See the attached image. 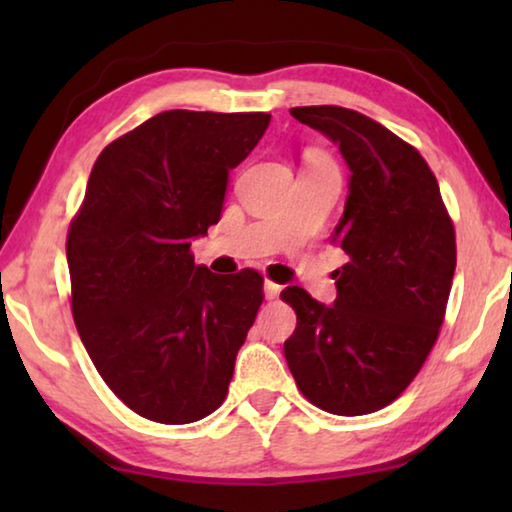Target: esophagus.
<instances>
[{"label":"esophagus","mask_w":512,"mask_h":512,"mask_svg":"<svg viewBox=\"0 0 512 512\" xmlns=\"http://www.w3.org/2000/svg\"><path fill=\"white\" fill-rule=\"evenodd\" d=\"M279 291H282V286L275 284V282H265L263 284V296L265 300H275L279 296Z\"/></svg>","instance_id":"esophagus-1"}]
</instances>
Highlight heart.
Wrapping results in <instances>:
<instances>
[{
	"mask_svg": "<svg viewBox=\"0 0 512 512\" xmlns=\"http://www.w3.org/2000/svg\"><path fill=\"white\" fill-rule=\"evenodd\" d=\"M321 165H326V163H321Z\"/></svg>",
	"mask_w": 512,
	"mask_h": 512,
	"instance_id": "obj_1",
	"label": "heart"
}]
</instances>
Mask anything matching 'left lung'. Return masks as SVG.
<instances>
[{
	"label": "left lung",
	"instance_id": "left-lung-1",
	"mask_svg": "<svg viewBox=\"0 0 512 512\" xmlns=\"http://www.w3.org/2000/svg\"><path fill=\"white\" fill-rule=\"evenodd\" d=\"M296 121L338 146L349 167L333 244L338 298L300 286L282 298L298 324L284 356L298 389L333 415H368L396 401L424 366L450 298L457 244L438 181L417 149L359 111L293 107Z\"/></svg>",
	"mask_w": 512,
	"mask_h": 512
}]
</instances>
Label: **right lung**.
I'll use <instances>...</instances> for the list:
<instances>
[{
    "mask_svg": "<svg viewBox=\"0 0 512 512\" xmlns=\"http://www.w3.org/2000/svg\"><path fill=\"white\" fill-rule=\"evenodd\" d=\"M268 123L261 111H163L90 172L67 235L74 321L102 380L151 422H198L228 394L263 277L214 275L191 242L219 223L228 174Z\"/></svg>",
    "mask_w": 512,
    "mask_h": 512,
    "instance_id": "add662e5",
    "label": "right lung"
}]
</instances>
